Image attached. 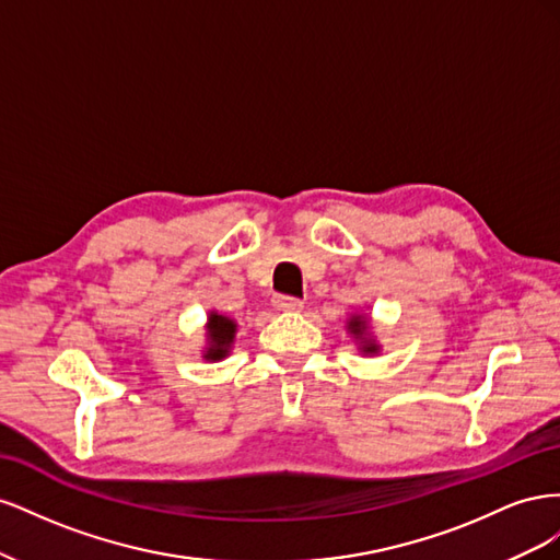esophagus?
<instances>
[{"label":"esophagus","instance_id":"esophagus-1","mask_svg":"<svg viewBox=\"0 0 560 560\" xmlns=\"http://www.w3.org/2000/svg\"><path fill=\"white\" fill-rule=\"evenodd\" d=\"M273 306L278 308V311H282V313H296V311H301L303 308V301H299V299H294V296H276L273 299Z\"/></svg>","mask_w":560,"mask_h":560}]
</instances>
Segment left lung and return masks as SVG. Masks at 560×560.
<instances>
[{
	"instance_id": "left-lung-1",
	"label": "left lung",
	"mask_w": 560,
	"mask_h": 560,
	"mask_svg": "<svg viewBox=\"0 0 560 560\" xmlns=\"http://www.w3.org/2000/svg\"><path fill=\"white\" fill-rule=\"evenodd\" d=\"M348 331L360 341V352H364V354H376V352L381 350V346H378V343L374 341V338H371V334H369V319H366L364 315H352V317L348 319Z\"/></svg>"
}]
</instances>
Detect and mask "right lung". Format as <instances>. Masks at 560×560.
I'll list each match as a JSON object with an SVG mask.
<instances>
[{"mask_svg":"<svg viewBox=\"0 0 560 560\" xmlns=\"http://www.w3.org/2000/svg\"><path fill=\"white\" fill-rule=\"evenodd\" d=\"M235 331L238 329H235V322L231 317L212 311L208 315V348L202 352V358L212 362L224 360L235 341Z\"/></svg>","mask_w":560,"mask_h":560,"instance_id":"1","label":"right lung"}]
</instances>
